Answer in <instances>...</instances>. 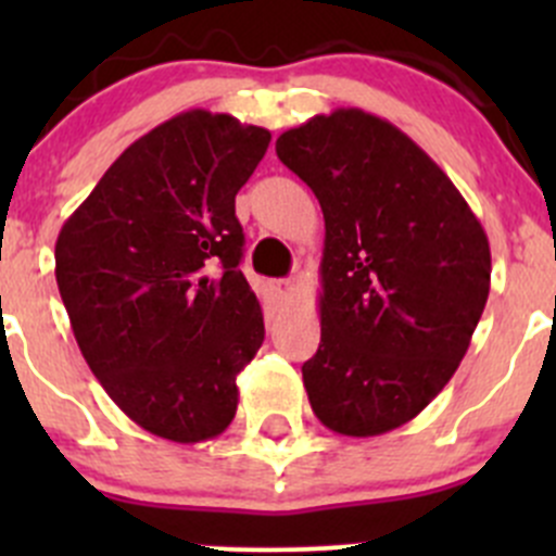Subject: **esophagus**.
<instances>
[{
    "instance_id": "34e87169",
    "label": "esophagus",
    "mask_w": 556,
    "mask_h": 556,
    "mask_svg": "<svg viewBox=\"0 0 556 556\" xmlns=\"http://www.w3.org/2000/svg\"><path fill=\"white\" fill-rule=\"evenodd\" d=\"M274 293H277L282 301H293L295 285L290 282V279H279V282H274Z\"/></svg>"
}]
</instances>
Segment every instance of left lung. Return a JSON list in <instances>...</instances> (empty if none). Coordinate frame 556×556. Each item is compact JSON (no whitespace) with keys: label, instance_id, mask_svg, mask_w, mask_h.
Masks as SVG:
<instances>
[{"label":"left lung","instance_id":"obj_1","mask_svg":"<svg viewBox=\"0 0 556 556\" xmlns=\"http://www.w3.org/2000/svg\"><path fill=\"white\" fill-rule=\"evenodd\" d=\"M277 155L325 217L319 350L301 368L312 412L352 439L390 433L468 352L490 295L484 228L412 137L357 106L285 131Z\"/></svg>","mask_w":556,"mask_h":556}]
</instances>
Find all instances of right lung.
Here are the masks:
<instances>
[{
	"instance_id": "obj_1",
	"label": "right lung",
	"mask_w": 556,
	"mask_h": 556,
	"mask_svg": "<svg viewBox=\"0 0 556 556\" xmlns=\"http://www.w3.org/2000/svg\"><path fill=\"white\" fill-rule=\"evenodd\" d=\"M271 134L188 110L128 144L61 226L55 282L93 377L128 419L177 444L220 435L263 344L237 193Z\"/></svg>"
}]
</instances>
